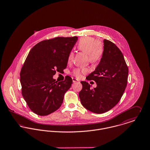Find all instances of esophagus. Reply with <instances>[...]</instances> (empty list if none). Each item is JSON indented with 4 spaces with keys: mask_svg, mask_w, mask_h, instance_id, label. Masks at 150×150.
<instances>
[{
    "mask_svg": "<svg viewBox=\"0 0 150 150\" xmlns=\"http://www.w3.org/2000/svg\"><path fill=\"white\" fill-rule=\"evenodd\" d=\"M72 81H73V82H79V81H78L77 79H76V78H72Z\"/></svg>",
    "mask_w": 150,
    "mask_h": 150,
    "instance_id": "1",
    "label": "esophagus"
}]
</instances>
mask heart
I'll return each mask as SVG.
<instances>
[{
    "label": "heart",
    "instance_id": "heart-1",
    "mask_svg": "<svg viewBox=\"0 0 150 150\" xmlns=\"http://www.w3.org/2000/svg\"><path fill=\"white\" fill-rule=\"evenodd\" d=\"M78 48L79 50L87 53L88 59L91 63H96L98 62L102 57L103 53V45L96 38L92 37H85L81 38L78 44ZM74 57V53L71 52L68 56V62L71 63ZM87 71L86 68H76L72 71V75L80 78L83 74Z\"/></svg>",
    "mask_w": 150,
    "mask_h": 150
}]
</instances>
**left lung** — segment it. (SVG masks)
Here are the masks:
<instances>
[{"instance_id":"left-lung-1","label":"left lung","mask_w":150,"mask_h":150,"mask_svg":"<svg viewBox=\"0 0 150 150\" xmlns=\"http://www.w3.org/2000/svg\"><path fill=\"white\" fill-rule=\"evenodd\" d=\"M103 53L95 71L86 79L94 81L97 87L82 81L79 93L82 105L95 113H105L115 107L122 97L127 85L128 68L121 51L108 40H103Z\"/></svg>"}]
</instances>
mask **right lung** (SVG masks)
<instances>
[{
  "label": "right lung",
  "mask_w": 150,
  "mask_h": 150,
  "mask_svg": "<svg viewBox=\"0 0 150 150\" xmlns=\"http://www.w3.org/2000/svg\"><path fill=\"white\" fill-rule=\"evenodd\" d=\"M78 37H59L42 41L29 52L20 73L22 94L29 108L39 116H47L62 105L72 78H53L56 71L66 68L68 56Z\"/></svg>",
  "instance_id": "obj_1"
}]
</instances>
